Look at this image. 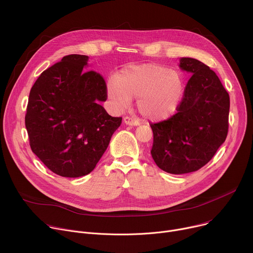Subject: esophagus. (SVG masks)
I'll return each instance as SVG.
<instances>
[{"mask_svg":"<svg viewBox=\"0 0 253 253\" xmlns=\"http://www.w3.org/2000/svg\"><path fill=\"white\" fill-rule=\"evenodd\" d=\"M123 121H124V123H125L126 125H129V126H138V125H139V122H138L137 120L132 119V118H130V117H125Z\"/></svg>","mask_w":253,"mask_h":253,"instance_id":"obj_1","label":"esophagus"}]
</instances>
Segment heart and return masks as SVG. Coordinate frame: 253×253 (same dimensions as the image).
<instances>
[{
    "label": "heart",
    "mask_w": 253,
    "mask_h": 253,
    "mask_svg": "<svg viewBox=\"0 0 253 253\" xmlns=\"http://www.w3.org/2000/svg\"><path fill=\"white\" fill-rule=\"evenodd\" d=\"M107 86V94L118 109H125L137 98L141 115L160 122L172 117L181 104L184 80L176 70L158 64H141L122 69Z\"/></svg>",
    "instance_id": "heart-1"
}]
</instances>
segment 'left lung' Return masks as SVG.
Segmentation results:
<instances>
[{
	"instance_id": "left-lung-1",
	"label": "left lung",
	"mask_w": 253,
	"mask_h": 253,
	"mask_svg": "<svg viewBox=\"0 0 253 253\" xmlns=\"http://www.w3.org/2000/svg\"><path fill=\"white\" fill-rule=\"evenodd\" d=\"M179 62L191 78L178 112L150 125L152 158L171 174L194 172L211 160L226 139L230 106L228 93L208 66L186 57Z\"/></svg>"
}]
</instances>
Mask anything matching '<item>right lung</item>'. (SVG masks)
Masks as SVG:
<instances>
[{
	"label": "right lung",
	"instance_id": "1",
	"mask_svg": "<svg viewBox=\"0 0 253 253\" xmlns=\"http://www.w3.org/2000/svg\"><path fill=\"white\" fill-rule=\"evenodd\" d=\"M88 61L85 55L65 56L43 72L29 95L25 124L31 149L63 177L92 172L122 121L100 105L107 99L106 84L95 71H85Z\"/></svg>",
	"mask_w": 253,
	"mask_h": 253
}]
</instances>
